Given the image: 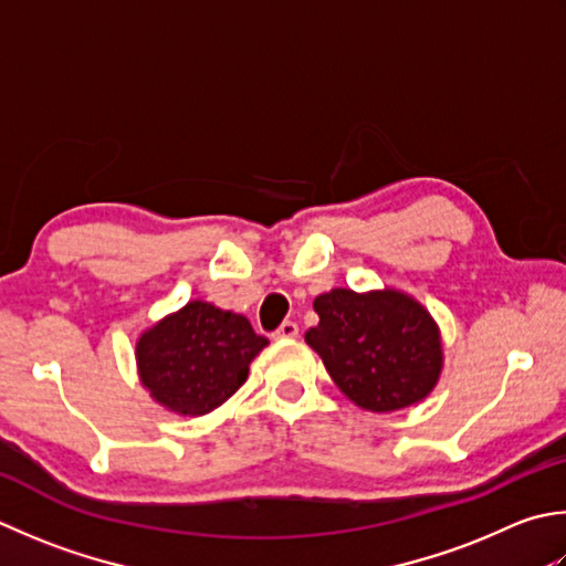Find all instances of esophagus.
I'll return each instance as SVG.
<instances>
[{"label": "esophagus", "instance_id": "34e87169", "mask_svg": "<svg viewBox=\"0 0 566 566\" xmlns=\"http://www.w3.org/2000/svg\"><path fill=\"white\" fill-rule=\"evenodd\" d=\"M298 336V326L294 321H284V324L274 331V338H296Z\"/></svg>", "mask_w": 566, "mask_h": 566}]
</instances>
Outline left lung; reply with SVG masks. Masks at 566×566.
<instances>
[{"label": "left lung", "mask_w": 566, "mask_h": 566, "mask_svg": "<svg viewBox=\"0 0 566 566\" xmlns=\"http://www.w3.org/2000/svg\"><path fill=\"white\" fill-rule=\"evenodd\" d=\"M306 331L338 390L370 412L422 402L439 382L444 350L437 321L405 292L331 290L314 298Z\"/></svg>", "instance_id": "1"}]
</instances>
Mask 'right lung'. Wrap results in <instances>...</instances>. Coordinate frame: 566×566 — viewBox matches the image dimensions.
<instances>
[{
    "instance_id": "1",
    "label": "right lung",
    "mask_w": 566,
    "mask_h": 566,
    "mask_svg": "<svg viewBox=\"0 0 566 566\" xmlns=\"http://www.w3.org/2000/svg\"><path fill=\"white\" fill-rule=\"evenodd\" d=\"M268 343L245 316L193 298L139 336V380L169 412L201 417L238 392Z\"/></svg>"
}]
</instances>
